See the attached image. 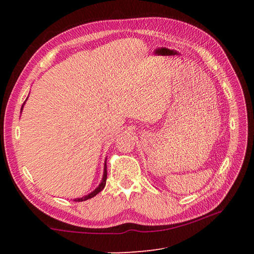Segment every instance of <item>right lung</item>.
I'll return each mask as SVG.
<instances>
[{
  "label": "right lung",
  "instance_id": "right-lung-1",
  "mask_svg": "<svg viewBox=\"0 0 254 254\" xmlns=\"http://www.w3.org/2000/svg\"><path fill=\"white\" fill-rule=\"evenodd\" d=\"M25 104V102H24ZM23 107H24V105L21 106V110H23ZM106 181H107V164L105 163V168H104V177H102V180H101V182H100V185L97 187L95 190L91 192V193H89V194H87V195H85V196H83V197H79V198H75L74 201H76V202H83V201H86V199H89V198H91V197H94L95 195H97V194H98L102 189L105 188V186H106Z\"/></svg>",
  "mask_w": 254,
  "mask_h": 254
}]
</instances>
